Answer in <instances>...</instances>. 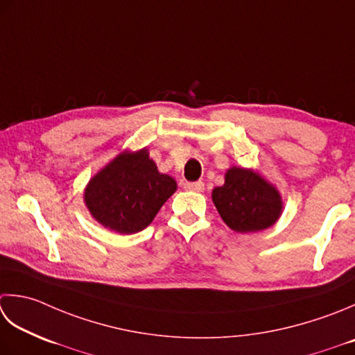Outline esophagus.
Segmentation results:
<instances>
[{
    "instance_id": "obj_1",
    "label": "esophagus",
    "mask_w": 355,
    "mask_h": 355,
    "mask_svg": "<svg viewBox=\"0 0 355 355\" xmlns=\"http://www.w3.org/2000/svg\"><path fill=\"white\" fill-rule=\"evenodd\" d=\"M184 189L187 191H196V192H203L205 191V183L203 182H186Z\"/></svg>"
}]
</instances>
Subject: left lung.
Masks as SVG:
<instances>
[{
	"label": "left lung",
	"instance_id": "left-lung-1",
	"mask_svg": "<svg viewBox=\"0 0 355 355\" xmlns=\"http://www.w3.org/2000/svg\"><path fill=\"white\" fill-rule=\"evenodd\" d=\"M212 201L225 223L240 234L268 229L283 212L279 189L257 171L237 166L226 171L223 186L214 187Z\"/></svg>",
	"mask_w": 355,
	"mask_h": 355
}]
</instances>
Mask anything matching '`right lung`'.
<instances>
[{"instance_id":"right-lung-1","label":"right lung","mask_w":355,"mask_h":355,"mask_svg":"<svg viewBox=\"0 0 355 355\" xmlns=\"http://www.w3.org/2000/svg\"><path fill=\"white\" fill-rule=\"evenodd\" d=\"M177 191V182L158 171L149 149L123 150L89 180L85 205L109 231L135 234L148 227Z\"/></svg>"}]
</instances>
